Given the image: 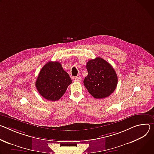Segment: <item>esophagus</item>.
Masks as SVG:
<instances>
[{
	"label": "esophagus",
	"mask_w": 154,
	"mask_h": 154,
	"mask_svg": "<svg viewBox=\"0 0 154 154\" xmlns=\"http://www.w3.org/2000/svg\"><path fill=\"white\" fill-rule=\"evenodd\" d=\"M75 80L76 81H78V82H81V77H78V76H76V77H75Z\"/></svg>",
	"instance_id": "1"
}]
</instances>
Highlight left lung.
<instances>
[{"label":"left lung","mask_w":154,"mask_h":154,"mask_svg":"<svg viewBox=\"0 0 154 154\" xmlns=\"http://www.w3.org/2000/svg\"><path fill=\"white\" fill-rule=\"evenodd\" d=\"M86 68L88 75L84 79V84L94 98H104L114 91L117 84V76L107 61L98 57L89 60Z\"/></svg>","instance_id":"left-lung-1"}]
</instances>
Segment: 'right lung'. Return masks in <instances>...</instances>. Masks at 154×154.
<instances>
[{"label": "right lung", "mask_w": 154, "mask_h": 154, "mask_svg": "<svg viewBox=\"0 0 154 154\" xmlns=\"http://www.w3.org/2000/svg\"><path fill=\"white\" fill-rule=\"evenodd\" d=\"M72 81L59 62L50 61L41 69L35 86L39 94L45 99L55 101L65 94Z\"/></svg>", "instance_id": "right-lung-1"}]
</instances>
